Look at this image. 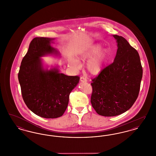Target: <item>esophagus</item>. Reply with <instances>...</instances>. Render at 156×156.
Returning <instances> with one entry per match:
<instances>
[{"label": "esophagus", "instance_id": "esophagus-1", "mask_svg": "<svg viewBox=\"0 0 156 156\" xmlns=\"http://www.w3.org/2000/svg\"><path fill=\"white\" fill-rule=\"evenodd\" d=\"M80 81L81 82H87V80L86 77H85L84 76H82L80 78Z\"/></svg>", "mask_w": 156, "mask_h": 156}]
</instances>
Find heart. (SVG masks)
Listing matches in <instances>:
<instances>
[{
  "instance_id": "obj_1",
  "label": "heart",
  "mask_w": 156,
  "mask_h": 156,
  "mask_svg": "<svg viewBox=\"0 0 156 156\" xmlns=\"http://www.w3.org/2000/svg\"><path fill=\"white\" fill-rule=\"evenodd\" d=\"M100 49L101 46L96 45L76 55L78 59H88L87 62V68L91 74H98L101 71L106 52L105 50H100ZM68 62L69 66L75 70L79 69L81 67L80 62L74 58H71Z\"/></svg>"
}]
</instances>
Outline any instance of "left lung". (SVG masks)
I'll use <instances>...</instances> for the list:
<instances>
[{
    "mask_svg": "<svg viewBox=\"0 0 156 156\" xmlns=\"http://www.w3.org/2000/svg\"><path fill=\"white\" fill-rule=\"evenodd\" d=\"M118 43L114 61L92 79L90 102L99 115L115 116L128 111L136 101L143 69L139 53L124 37L113 35Z\"/></svg>",
    "mask_w": 156,
    "mask_h": 156,
    "instance_id": "obj_1",
    "label": "left lung"
}]
</instances>
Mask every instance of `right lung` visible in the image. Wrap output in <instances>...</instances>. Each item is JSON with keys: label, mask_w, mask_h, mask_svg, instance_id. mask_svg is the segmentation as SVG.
<instances>
[{"label": "right lung", "mask_w": 156, "mask_h": 156, "mask_svg": "<svg viewBox=\"0 0 156 156\" xmlns=\"http://www.w3.org/2000/svg\"><path fill=\"white\" fill-rule=\"evenodd\" d=\"M54 38L36 37L31 41L18 74L24 103L38 116L54 119L66 111L72 90L80 81L78 76H67L57 69L45 71L40 57L57 53L50 45Z\"/></svg>", "instance_id": "right-lung-1"}]
</instances>
